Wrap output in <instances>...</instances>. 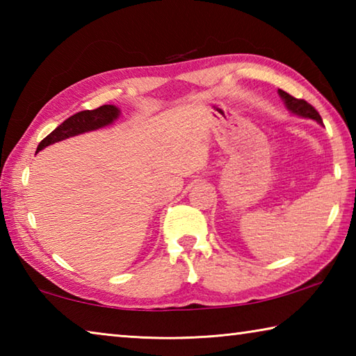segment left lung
Listing matches in <instances>:
<instances>
[{
    "label": "left lung",
    "instance_id": "left-lung-1",
    "mask_svg": "<svg viewBox=\"0 0 356 356\" xmlns=\"http://www.w3.org/2000/svg\"><path fill=\"white\" fill-rule=\"evenodd\" d=\"M278 94H280V97L282 99V102H284L287 110L291 111L292 114H297V116L306 118V119H312V120H316L317 124L323 125L321 114H318L316 111V108L309 105L308 102L303 100V99H295V97H292L291 94L282 91V89H278Z\"/></svg>",
    "mask_w": 356,
    "mask_h": 356
}]
</instances>
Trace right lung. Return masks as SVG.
Instances as JSON below:
<instances>
[{
    "label": "right lung",
    "instance_id": "add662e5",
    "mask_svg": "<svg viewBox=\"0 0 356 356\" xmlns=\"http://www.w3.org/2000/svg\"><path fill=\"white\" fill-rule=\"evenodd\" d=\"M120 110L114 105H104L97 108V110H86L80 111L65 119L61 125L51 131L50 135L45 136L44 140L39 143L38 152L42 149H45L50 144L59 143L63 140H67V138L86 134V131H92L102 127H106V125L113 124L114 120L119 118Z\"/></svg>",
    "mask_w": 356,
    "mask_h": 356
}]
</instances>
